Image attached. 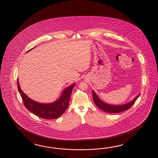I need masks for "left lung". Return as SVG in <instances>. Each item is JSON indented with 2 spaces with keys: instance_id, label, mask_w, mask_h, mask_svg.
I'll return each instance as SVG.
<instances>
[{
  "instance_id": "left-lung-1",
  "label": "left lung",
  "mask_w": 158,
  "mask_h": 158,
  "mask_svg": "<svg viewBox=\"0 0 158 158\" xmlns=\"http://www.w3.org/2000/svg\"><path fill=\"white\" fill-rule=\"evenodd\" d=\"M92 92H93V99L95 105L99 109H101V110L108 113H119V112L128 110V109H129L134 104L135 102L140 95V94H138L132 101L128 102L127 103L121 104V105H113V104H108L103 102L99 98L97 94L95 93V92L94 90L92 91Z\"/></svg>"
}]
</instances>
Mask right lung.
Segmentation results:
<instances>
[{"label": "right lung", "mask_w": 158, "mask_h": 158, "mask_svg": "<svg viewBox=\"0 0 158 158\" xmlns=\"http://www.w3.org/2000/svg\"><path fill=\"white\" fill-rule=\"evenodd\" d=\"M34 48L27 52L31 50ZM17 81L18 90L23 100L25 107L39 118L45 119H55L64 114L69 105L72 91L76 84H73L65 88L62 91L60 97L57 100L50 103H42L33 101L28 97L21 90L19 79H17Z\"/></svg>", "instance_id": "right-lung-1"}]
</instances>
